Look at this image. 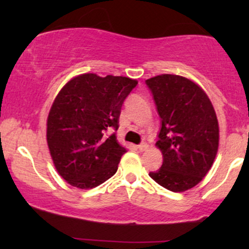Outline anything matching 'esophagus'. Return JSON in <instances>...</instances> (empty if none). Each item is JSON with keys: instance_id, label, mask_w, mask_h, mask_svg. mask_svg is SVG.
Listing matches in <instances>:
<instances>
[{"instance_id": "esophagus-1", "label": "esophagus", "mask_w": 249, "mask_h": 249, "mask_svg": "<svg viewBox=\"0 0 249 249\" xmlns=\"http://www.w3.org/2000/svg\"><path fill=\"white\" fill-rule=\"evenodd\" d=\"M147 147H148V145L146 144V142H142V144H139L138 146H137V148H138L139 151H145Z\"/></svg>"}]
</instances>
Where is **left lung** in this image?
I'll list each match as a JSON object with an SVG mask.
<instances>
[{
	"mask_svg": "<svg viewBox=\"0 0 249 249\" xmlns=\"http://www.w3.org/2000/svg\"><path fill=\"white\" fill-rule=\"evenodd\" d=\"M145 83L161 122L156 145L162 153V165L148 176L172 192H184L201 181L215 159V111L204 90L185 77L160 75Z\"/></svg>",
	"mask_w": 249,
	"mask_h": 249,
	"instance_id": "left-lung-1",
	"label": "left lung"
}]
</instances>
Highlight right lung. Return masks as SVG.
<instances>
[{
  "instance_id": "obj_1",
  "label": "right lung",
  "mask_w": 249,
  "mask_h": 249,
  "mask_svg": "<svg viewBox=\"0 0 249 249\" xmlns=\"http://www.w3.org/2000/svg\"><path fill=\"white\" fill-rule=\"evenodd\" d=\"M138 82L84 73L59 91L47 122V141L57 172L71 186L93 188L117 172L126 152L116 132L124 101Z\"/></svg>"
}]
</instances>
